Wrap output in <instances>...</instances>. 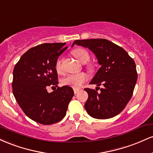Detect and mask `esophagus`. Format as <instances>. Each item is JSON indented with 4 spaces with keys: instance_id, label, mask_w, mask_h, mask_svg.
Segmentation results:
<instances>
[{
    "instance_id": "obj_1",
    "label": "esophagus",
    "mask_w": 153,
    "mask_h": 153,
    "mask_svg": "<svg viewBox=\"0 0 153 153\" xmlns=\"http://www.w3.org/2000/svg\"><path fill=\"white\" fill-rule=\"evenodd\" d=\"M79 91H80V90H79V89H76V88H74V94H77V93H78Z\"/></svg>"
}]
</instances>
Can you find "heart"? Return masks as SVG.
I'll use <instances>...</instances> for the list:
<instances>
[{"instance_id":"1","label":"heart","mask_w":153,"mask_h":153,"mask_svg":"<svg viewBox=\"0 0 153 153\" xmlns=\"http://www.w3.org/2000/svg\"><path fill=\"white\" fill-rule=\"evenodd\" d=\"M72 54L80 62L86 63L90 59V54L88 51L82 47H78L72 51ZM55 70L58 73L62 72V59L58 57L55 62ZM86 68L89 70H93L94 66L91 63H87ZM88 75L85 73H76V74H71L67 75L65 78H63L62 83L65 85L73 87V88H79L82 86V84L88 80Z\"/></svg>"}]
</instances>
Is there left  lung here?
I'll return each mask as SVG.
<instances>
[{
  "mask_svg": "<svg viewBox=\"0 0 153 153\" xmlns=\"http://www.w3.org/2000/svg\"><path fill=\"white\" fill-rule=\"evenodd\" d=\"M94 52L101 67L90 84L102 85L101 92L86 88L85 108L94 118H112L122 111L132 96L137 80L136 65L122 47L105 39L75 40ZM100 88V87H97Z\"/></svg>",
  "mask_w": 153,
  "mask_h": 153,
  "instance_id": "8db88e82",
  "label": "left lung"
}]
</instances>
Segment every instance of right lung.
<instances>
[{
    "mask_svg": "<svg viewBox=\"0 0 153 153\" xmlns=\"http://www.w3.org/2000/svg\"><path fill=\"white\" fill-rule=\"evenodd\" d=\"M66 43H45L26 51L13 72V94L24 114L34 122L50 125L66 114L74 91L71 87H58L55 62L66 50ZM49 86L57 87L52 93Z\"/></svg>",
    "mask_w": 153,
    "mask_h": 153,
    "instance_id": "add662e5",
    "label": "right lung"
}]
</instances>
